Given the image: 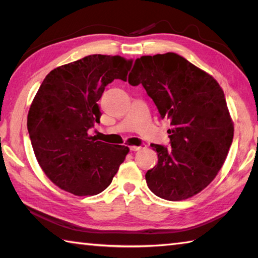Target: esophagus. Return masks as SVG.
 <instances>
[{
  "instance_id": "1",
  "label": "esophagus",
  "mask_w": 258,
  "mask_h": 258,
  "mask_svg": "<svg viewBox=\"0 0 258 258\" xmlns=\"http://www.w3.org/2000/svg\"><path fill=\"white\" fill-rule=\"evenodd\" d=\"M142 146L141 147H137V146H131L130 147V150L131 151H138V150H140V149H142Z\"/></svg>"
}]
</instances>
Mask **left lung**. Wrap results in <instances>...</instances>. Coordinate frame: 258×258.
<instances>
[{"label": "left lung", "instance_id": "obj_1", "mask_svg": "<svg viewBox=\"0 0 258 258\" xmlns=\"http://www.w3.org/2000/svg\"><path fill=\"white\" fill-rule=\"evenodd\" d=\"M128 83L142 84L168 120L172 150L151 145L158 164L146 174L158 197L180 202L211 184L223 166L233 139L224 92L217 81L176 53L135 60Z\"/></svg>", "mask_w": 258, "mask_h": 258}]
</instances>
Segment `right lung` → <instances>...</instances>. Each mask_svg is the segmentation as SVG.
I'll use <instances>...</instances> for the list:
<instances>
[{
	"instance_id": "add662e5",
	"label": "right lung",
	"mask_w": 258,
	"mask_h": 258,
	"mask_svg": "<svg viewBox=\"0 0 258 258\" xmlns=\"http://www.w3.org/2000/svg\"><path fill=\"white\" fill-rule=\"evenodd\" d=\"M132 60L92 54L47 74L30 104L27 128L43 172L75 196L107 189L128 147L97 141L89 130L100 121L97 103L109 83L126 81Z\"/></svg>"
}]
</instances>
